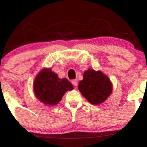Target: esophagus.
<instances>
[{"instance_id": "obj_1", "label": "esophagus", "mask_w": 147, "mask_h": 147, "mask_svg": "<svg viewBox=\"0 0 147 147\" xmlns=\"http://www.w3.org/2000/svg\"><path fill=\"white\" fill-rule=\"evenodd\" d=\"M72 85L75 86H77V81L76 80V79H74V80H72Z\"/></svg>"}]
</instances>
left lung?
Instances as JSON below:
<instances>
[{
	"instance_id": "left-lung-1",
	"label": "left lung",
	"mask_w": 147,
	"mask_h": 147,
	"mask_svg": "<svg viewBox=\"0 0 147 147\" xmlns=\"http://www.w3.org/2000/svg\"><path fill=\"white\" fill-rule=\"evenodd\" d=\"M79 90L90 104H99L104 102L112 92L110 79L101 71L88 69L84 73L83 80L80 81Z\"/></svg>"
}]
</instances>
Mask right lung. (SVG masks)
<instances>
[{
  "instance_id": "right-lung-1",
  "label": "right lung",
  "mask_w": 147,
  "mask_h": 147,
  "mask_svg": "<svg viewBox=\"0 0 147 147\" xmlns=\"http://www.w3.org/2000/svg\"><path fill=\"white\" fill-rule=\"evenodd\" d=\"M73 89L66 78L59 79L50 68H43L34 82V91L36 98L46 105H57L64 94Z\"/></svg>"
}]
</instances>
